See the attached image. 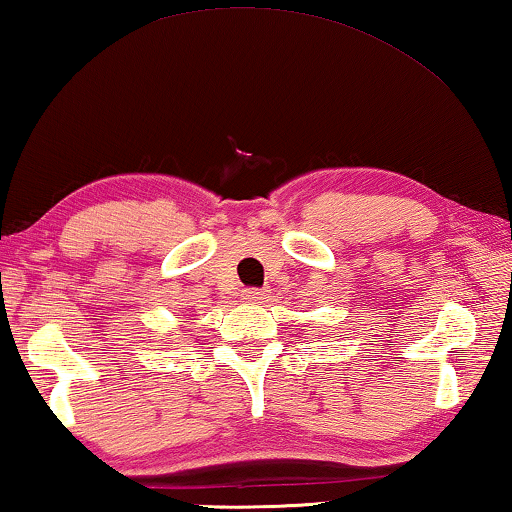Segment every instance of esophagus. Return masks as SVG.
<instances>
[{"label": "esophagus", "instance_id": "1", "mask_svg": "<svg viewBox=\"0 0 512 512\" xmlns=\"http://www.w3.org/2000/svg\"><path fill=\"white\" fill-rule=\"evenodd\" d=\"M246 299H248V301H257V304H262V299H266V292L259 290V287H248V290H246Z\"/></svg>", "mask_w": 512, "mask_h": 512}]
</instances>
